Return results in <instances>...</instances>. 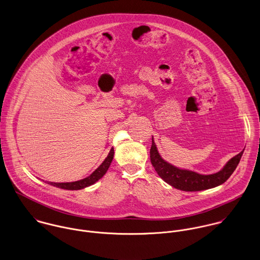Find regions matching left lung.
<instances>
[{
    "instance_id": "1",
    "label": "left lung",
    "mask_w": 260,
    "mask_h": 260,
    "mask_svg": "<svg viewBox=\"0 0 260 260\" xmlns=\"http://www.w3.org/2000/svg\"><path fill=\"white\" fill-rule=\"evenodd\" d=\"M243 151L233 156L225 167L216 174L200 175L192 171L178 169L165 161L157 153L154 139H152V147L150 151L151 161L157 175L169 185L186 192L207 190L226 182L238 166Z\"/></svg>"
}]
</instances>
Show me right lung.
<instances>
[{
  "mask_svg": "<svg viewBox=\"0 0 260 260\" xmlns=\"http://www.w3.org/2000/svg\"><path fill=\"white\" fill-rule=\"evenodd\" d=\"M114 155V150L113 148L110 150V152L108 153V155L106 156V158L103 161V164L87 178H84L80 181H76V182H71V183H53L49 182L48 184L61 188V189H66V190H80L83 189L85 187H88L92 184H94L96 181H99L101 178L104 177V174L106 173V171L108 170L110 162L113 158Z\"/></svg>",
  "mask_w": 260,
  "mask_h": 260,
  "instance_id": "right-lung-1",
  "label": "right lung"
}]
</instances>
